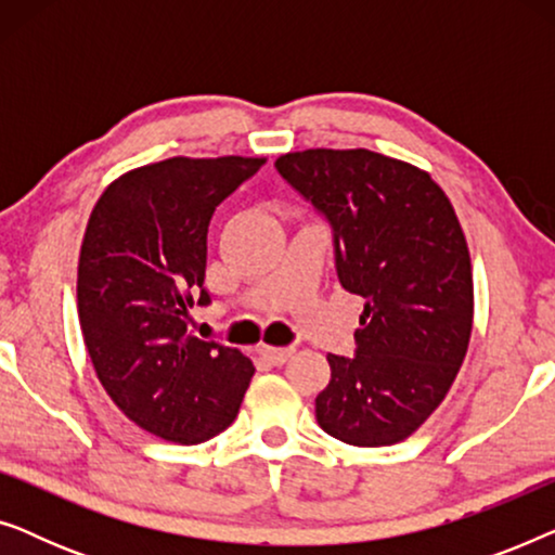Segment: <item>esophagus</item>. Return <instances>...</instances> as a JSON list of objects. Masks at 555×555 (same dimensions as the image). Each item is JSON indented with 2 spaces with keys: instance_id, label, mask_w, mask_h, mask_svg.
Returning a JSON list of instances; mask_svg holds the SVG:
<instances>
[{
  "instance_id": "1",
  "label": "esophagus",
  "mask_w": 555,
  "mask_h": 555,
  "mask_svg": "<svg viewBox=\"0 0 555 555\" xmlns=\"http://www.w3.org/2000/svg\"><path fill=\"white\" fill-rule=\"evenodd\" d=\"M262 359H268L272 366H283V363L291 359L295 353V348H270V346H262Z\"/></svg>"
}]
</instances>
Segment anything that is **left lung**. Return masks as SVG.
I'll list each match as a JSON object with an SVG mask.
<instances>
[{
	"label": "left lung",
	"mask_w": 555,
	"mask_h": 555,
	"mask_svg": "<svg viewBox=\"0 0 555 555\" xmlns=\"http://www.w3.org/2000/svg\"><path fill=\"white\" fill-rule=\"evenodd\" d=\"M275 169L328 219L340 285L366 300L353 359L328 353L315 420L346 444H397L442 404L473 333L452 202L427 171L369 149L295 151Z\"/></svg>",
	"instance_id": "1"
}]
</instances>
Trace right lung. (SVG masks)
I'll use <instances>...</instances> for the list:
<instances>
[{
	"mask_svg": "<svg viewBox=\"0 0 555 555\" xmlns=\"http://www.w3.org/2000/svg\"><path fill=\"white\" fill-rule=\"evenodd\" d=\"M264 164L219 156L141 166L90 211L78 262L88 356L120 412L166 442L199 444L234 422L255 374L237 348L189 333L215 209Z\"/></svg>",
	"mask_w": 555,
	"mask_h": 555,
	"instance_id": "obj_1",
	"label": "right lung"
}]
</instances>
